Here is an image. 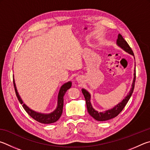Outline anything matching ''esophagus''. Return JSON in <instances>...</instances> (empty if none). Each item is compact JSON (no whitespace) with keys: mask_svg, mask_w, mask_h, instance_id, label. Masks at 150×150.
<instances>
[{"mask_svg":"<svg viewBox=\"0 0 150 150\" xmlns=\"http://www.w3.org/2000/svg\"><path fill=\"white\" fill-rule=\"evenodd\" d=\"M76 80H77V81H79V80H80V77H79V76L77 77V78H76Z\"/></svg>","mask_w":150,"mask_h":150,"instance_id":"esophagus-1","label":"esophagus"}]
</instances>
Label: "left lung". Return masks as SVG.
Instances as JSON below:
<instances>
[{
	"label": "left lung",
	"instance_id": "1",
	"mask_svg": "<svg viewBox=\"0 0 150 150\" xmlns=\"http://www.w3.org/2000/svg\"><path fill=\"white\" fill-rule=\"evenodd\" d=\"M117 45L119 47H120L122 50H124L125 52H127L128 54H130L134 57V54L133 53L132 50L131 49L129 45L127 43V42L125 40V39L122 38V36L120 35V33L118 35ZM135 80H136V68H134V79L132 83V87H131L130 90L127 94V96L125 97V99H123V100L121 102H120L119 103H118L117 105H115L114 107H112V109L107 110V111H105L103 112H98V111H96V110H95L93 108L90 101L91 100L90 93H89L87 90H86L85 89L83 88L82 89V92L86 99V106H87V109L89 114H90L91 116L93 118V119H95L96 120H98V121H105V120H108L111 119H113V118H115V117H117V115L122 111V109H124V107L128 103V101L130 99L131 96H132L134 91V88Z\"/></svg>",
	"mask_w": 150,
	"mask_h": 150
}]
</instances>
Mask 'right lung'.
Instances as JSON below:
<instances>
[{
  "instance_id": "add662e5",
  "label": "right lung",
  "mask_w": 150,
  "mask_h": 150,
  "mask_svg": "<svg viewBox=\"0 0 150 150\" xmlns=\"http://www.w3.org/2000/svg\"><path fill=\"white\" fill-rule=\"evenodd\" d=\"M13 82H14L15 92L16 94L18 101H20L21 104H22V107L25 109V111L28 112V114L30 115V117H32L33 119H35L39 122L43 123V124H51V123L57 122L60 119V117L62 113L63 105H64V96L65 95L67 91L72 86V82L70 81L64 83L60 87L59 94H58L57 108L53 111L51 112V113H41V112H36L33 111V110L31 109L30 108H29L25 103H23L22 99H21L19 93H18L17 91V88L16 86L14 78H13Z\"/></svg>"
}]
</instances>
